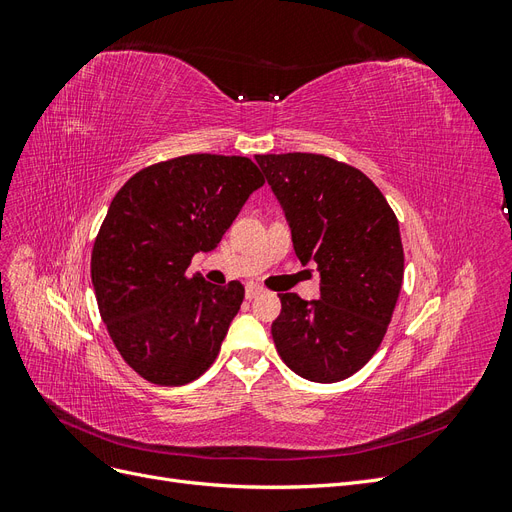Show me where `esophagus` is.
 Wrapping results in <instances>:
<instances>
[{
    "instance_id": "esophagus-1",
    "label": "esophagus",
    "mask_w": 512,
    "mask_h": 512,
    "mask_svg": "<svg viewBox=\"0 0 512 512\" xmlns=\"http://www.w3.org/2000/svg\"><path fill=\"white\" fill-rule=\"evenodd\" d=\"M262 292H265V288H262V286H258V284H247V288H245V297L252 301V299L260 297Z\"/></svg>"
}]
</instances>
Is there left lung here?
<instances>
[{
    "mask_svg": "<svg viewBox=\"0 0 512 512\" xmlns=\"http://www.w3.org/2000/svg\"><path fill=\"white\" fill-rule=\"evenodd\" d=\"M284 207L294 254L320 273V299L280 294L271 335L305 380L339 382L380 348L404 282L397 215L359 168L320 153L256 156Z\"/></svg>",
    "mask_w": 512,
    "mask_h": 512,
    "instance_id": "obj_1",
    "label": "left lung"
}]
</instances>
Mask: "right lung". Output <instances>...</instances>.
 <instances>
[{
	"label": "right lung",
	"mask_w": 512,
	"mask_h": 512,
	"mask_svg": "<svg viewBox=\"0 0 512 512\" xmlns=\"http://www.w3.org/2000/svg\"><path fill=\"white\" fill-rule=\"evenodd\" d=\"M262 183L250 158L190 153L138 170L115 194L91 282L121 359L147 382L181 386L213 365L245 288L213 286L188 267L218 247Z\"/></svg>",
	"instance_id": "add662e5"
}]
</instances>
